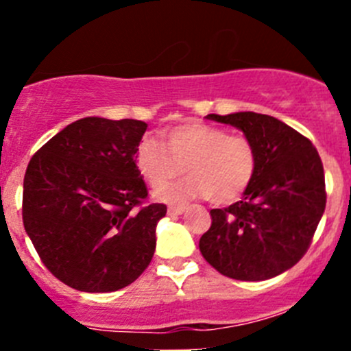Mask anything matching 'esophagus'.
I'll return each instance as SVG.
<instances>
[{"label":"esophagus","mask_w":351,"mask_h":351,"mask_svg":"<svg viewBox=\"0 0 351 351\" xmlns=\"http://www.w3.org/2000/svg\"><path fill=\"white\" fill-rule=\"evenodd\" d=\"M185 210V205H171V207H168V215H182Z\"/></svg>","instance_id":"1"}]
</instances>
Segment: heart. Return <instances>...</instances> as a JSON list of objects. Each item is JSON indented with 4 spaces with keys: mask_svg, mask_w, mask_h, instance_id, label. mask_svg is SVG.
I'll list each match as a JSON object with an SVG mask.
<instances>
[{
    "mask_svg": "<svg viewBox=\"0 0 351 351\" xmlns=\"http://www.w3.org/2000/svg\"><path fill=\"white\" fill-rule=\"evenodd\" d=\"M161 136L162 143L144 137L137 144V171L153 189L182 175L183 166L189 176L159 190V200L176 204L210 197L214 204H232L253 182L256 149L241 134H228L222 127L190 120L162 130Z\"/></svg>",
    "mask_w": 351,
    "mask_h": 351,
    "instance_id": "1",
    "label": "heart"
}]
</instances>
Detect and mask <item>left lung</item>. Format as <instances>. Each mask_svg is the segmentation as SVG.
<instances>
[{"label":"left lung","instance_id":"obj_1","mask_svg":"<svg viewBox=\"0 0 351 351\" xmlns=\"http://www.w3.org/2000/svg\"><path fill=\"white\" fill-rule=\"evenodd\" d=\"M205 119L241 130L256 149V173L241 200L210 210L212 226L198 243L202 256L236 280L277 277L304 256L324 214L319 154L275 117L236 112Z\"/></svg>","mask_w":351,"mask_h":351}]
</instances>
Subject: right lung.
Here are the masks:
<instances>
[{"label": "right lung", "instance_id": "right-lung-1", "mask_svg": "<svg viewBox=\"0 0 351 351\" xmlns=\"http://www.w3.org/2000/svg\"><path fill=\"white\" fill-rule=\"evenodd\" d=\"M146 130L143 120L84 117L28 162L25 231L42 263L73 289H123L153 260L166 205L140 207L147 189L134 153Z\"/></svg>", "mask_w": 351, "mask_h": 351}]
</instances>
